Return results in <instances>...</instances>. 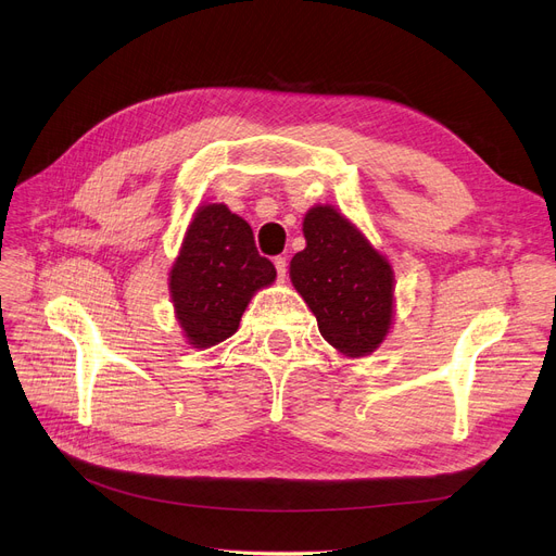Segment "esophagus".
<instances>
[{"instance_id": "34e87169", "label": "esophagus", "mask_w": 556, "mask_h": 556, "mask_svg": "<svg viewBox=\"0 0 556 556\" xmlns=\"http://www.w3.org/2000/svg\"><path fill=\"white\" fill-rule=\"evenodd\" d=\"M275 267H277L279 281H283V279H286V273H289V261H286V256H277V258H275Z\"/></svg>"}]
</instances>
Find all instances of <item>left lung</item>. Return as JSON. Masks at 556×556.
<instances>
[{"instance_id":"8db88e82","label":"left lung","mask_w":556,"mask_h":556,"mask_svg":"<svg viewBox=\"0 0 556 556\" xmlns=\"http://www.w3.org/2000/svg\"><path fill=\"white\" fill-rule=\"evenodd\" d=\"M306 247L291 261V283L323 339L345 357L376 353L394 325V267L359 226L330 203L302 219Z\"/></svg>"}]
</instances>
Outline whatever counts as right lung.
<instances>
[{
  "label": "right lung",
  "instance_id": "1",
  "mask_svg": "<svg viewBox=\"0 0 556 556\" xmlns=\"http://www.w3.org/2000/svg\"><path fill=\"white\" fill-rule=\"evenodd\" d=\"M277 279L252 226L224 203H201L169 267L174 316L188 345L205 351L238 332L250 300Z\"/></svg>",
  "mask_w": 556,
  "mask_h": 556
}]
</instances>
